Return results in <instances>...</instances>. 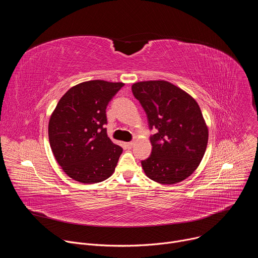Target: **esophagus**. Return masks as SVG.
I'll return each mask as SVG.
<instances>
[{
	"mask_svg": "<svg viewBox=\"0 0 258 258\" xmlns=\"http://www.w3.org/2000/svg\"><path fill=\"white\" fill-rule=\"evenodd\" d=\"M134 145H135V143L134 142H127V143H125V146H126V148H133L134 147Z\"/></svg>",
	"mask_w": 258,
	"mask_h": 258,
	"instance_id": "obj_1",
	"label": "esophagus"
}]
</instances>
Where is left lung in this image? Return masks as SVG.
<instances>
[{
  "label": "left lung",
  "instance_id": "left-lung-1",
  "mask_svg": "<svg viewBox=\"0 0 258 258\" xmlns=\"http://www.w3.org/2000/svg\"><path fill=\"white\" fill-rule=\"evenodd\" d=\"M133 94L145 110L151 155L142 160L146 175L160 183L179 182L201 162L208 142V130L197 102L186 92L165 81L134 84Z\"/></svg>",
  "mask_w": 258,
  "mask_h": 258
}]
</instances>
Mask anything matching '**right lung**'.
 <instances>
[{
	"mask_svg": "<svg viewBox=\"0 0 258 258\" xmlns=\"http://www.w3.org/2000/svg\"><path fill=\"white\" fill-rule=\"evenodd\" d=\"M122 83L90 81L68 90L49 121L53 154L64 172L84 183L111 175L122 148L107 136L106 108Z\"/></svg>",
	"mask_w": 258,
	"mask_h": 258,
	"instance_id": "obj_1",
	"label": "right lung"
}]
</instances>
